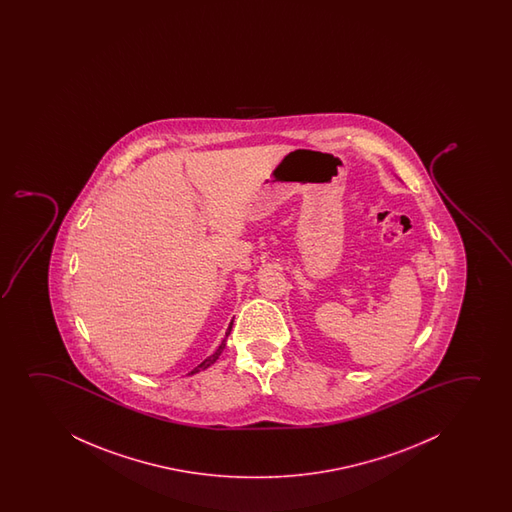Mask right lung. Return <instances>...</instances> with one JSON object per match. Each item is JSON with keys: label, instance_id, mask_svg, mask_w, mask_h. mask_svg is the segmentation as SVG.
<instances>
[{"label": "right lung", "instance_id": "obj_1", "mask_svg": "<svg viewBox=\"0 0 512 512\" xmlns=\"http://www.w3.org/2000/svg\"><path fill=\"white\" fill-rule=\"evenodd\" d=\"M231 330L232 322L229 323V329H227V332H225V337L224 339H222V343H220V346H218L217 350H215V353H213V355H210V357L204 358L203 362L197 365L194 371H190V374H196V372L204 371V369H208L210 365H213L215 364V362H217L218 357H220V355H222V351H224L225 343H227V337H229V334H231Z\"/></svg>", "mask_w": 512, "mask_h": 512}]
</instances>
